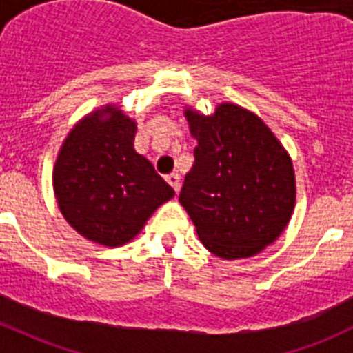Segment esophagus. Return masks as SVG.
Listing matches in <instances>:
<instances>
[{
	"label": "esophagus",
	"mask_w": 353,
	"mask_h": 353,
	"mask_svg": "<svg viewBox=\"0 0 353 353\" xmlns=\"http://www.w3.org/2000/svg\"><path fill=\"white\" fill-rule=\"evenodd\" d=\"M166 180H168V183H170V185L173 187L174 192H176V194H179L180 185H182V183H180V176H179V173H171V174H168Z\"/></svg>",
	"instance_id": "34e87169"
}]
</instances>
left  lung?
I'll use <instances>...</instances> for the list:
<instances>
[{
    "label": "left lung",
    "mask_w": 353,
    "mask_h": 353,
    "mask_svg": "<svg viewBox=\"0 0 353 353\" xmlns=\"http://www.w3.org/2000/svg\"><path fill=\"white\" fill-rule=\"evenodd\" d=\"M183 114L198 146L179 201L212 254L254 256L293 214L292 159L265 121L240 105L223 102L210 117L185 108Z\"/></svg>",
    "instance_id": "left-lung-1"
}]
</instances>
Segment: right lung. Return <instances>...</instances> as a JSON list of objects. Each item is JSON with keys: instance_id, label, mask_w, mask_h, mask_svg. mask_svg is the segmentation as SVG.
Returning <instances> with one entry per match:
<instances>
[{"instance_id": "1", "label": "right lung", "mask_w": 353, "mask_h": 353, "mask_svg": "<svg viewBox=\"0 0 353 353\" xmlns=\"http://www.w3.org/2000/svg\"><path fill=\"white\" fill-rule=\"evenodd\" d=\"M134 136L136 121L108 104L77 121L56 157L58 207L67 223L95 244L130 242L174 196L152 162L134 150Z\"/></svg>"}]
</instances>
